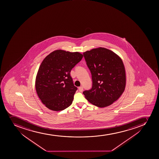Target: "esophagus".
I'll use <instances>...</instances> for the list:
<instances>
[{"mask_svg": "<svg viewBox=\"0 0 159 159\" xmlns=\"http://www.w3.org/2000/svg\"><path fill=\"white\" fill-rule=\"evenodd\" d=\"M83 90H84V88H83V87H82V86L79 88V91L82 92Z\"/></svg>", "mask_w": 159, "mask_h": 159, "instance_id": "34e87169", "label": "esophagus"}]
</instances>
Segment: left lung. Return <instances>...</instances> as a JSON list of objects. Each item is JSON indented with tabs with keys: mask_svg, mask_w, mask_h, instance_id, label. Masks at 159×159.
Masks as SVG:
<instances>
[{
	"mask_svg": "<svg viewBox=\"0 0 159 159\" xmlns=\"http://www.w3.org/2000/svg\"><path fill=\"white\" fill-rule=\"evenodd\" d=\"M91 72L92 87L83 92L88 101L98 107L113 104L125 88L126 75L121 57L113 51L99 47L84 52Z\"/></svg>",
	"mask_w": 159,
	"mask_h": 159,
	"instance_id": "8db88e82",
	"label": "left lung"
}]
</instances>
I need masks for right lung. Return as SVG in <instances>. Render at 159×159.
Wrapping results in <instances>:
<instances>
[{
    "instance_id": "right-lung-1",
    "label": "right lung",
    "mask_w": 159,
    "mask_h": 159,
    "mask_svg": "<svg viewBox=\"0 0 159 159\" xmlns=\"http://www.w3.org/2000/svg\"><path fill=\"white\" fill-rule=\"evenodd\" d=\"M82 57L78 52L57 50L43 60L37 74L35 88L48 108L58 111L72 104L77 88L73 84L71 70Z\"/></svg>"
}]
</instances>
